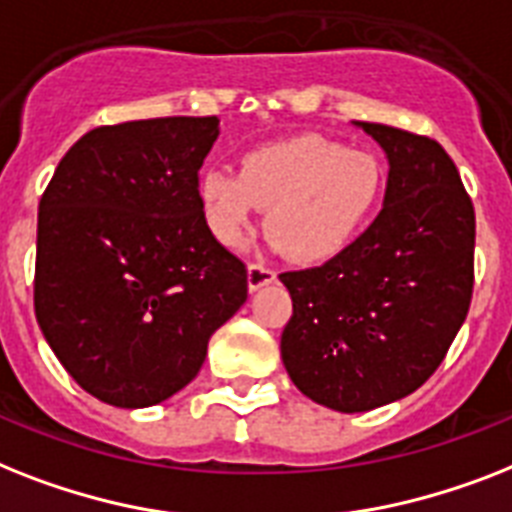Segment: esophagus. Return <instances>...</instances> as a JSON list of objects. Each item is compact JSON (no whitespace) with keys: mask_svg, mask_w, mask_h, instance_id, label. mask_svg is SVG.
Returning <instances> with one entry per match:
<instances>
[{"mask_svg":"<svg viewBox=\"0 0 512 512\" xmlns=\"http://www.w3.org/2000/svg\"><path fill=\"white\" fill-rule=\"evenodd\" d=\"M276 281V270H270L268 265L263 263H252L247 268V286H249V292H257L260 286L265 284H273Z\"/></svg>","mask_w":512,"mask_h":512,"instance_id":"obj_1","label":"esophagus"}]
</instances>
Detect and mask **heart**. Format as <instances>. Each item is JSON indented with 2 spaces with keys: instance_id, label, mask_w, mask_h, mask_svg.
<instances>
[{
  "instance_id": "heart-1",
  "label": "heart",
  "mask_w": 512,
  "mask_h": 512,
  "mask_svg": "<svg viewBox=\"0 0 512 512\" xmlns=\"http://www.w3.org/2000/svg\"><path fill=\"white\" fill-rule=\"evenodd\" d=\"M384 194L376 155L326 136H292L252 149L239 173L205 170L197 181L207 231L236 247L268 207L270 239L297 263L342 255L371 223Z\"/></svg>"
}]
</instances>
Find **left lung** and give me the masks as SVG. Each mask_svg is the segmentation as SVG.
<instances>
[{
    "label": "left lung",
    "instance_id": "obj_1",
    "mask_svg": "<svg viewBox=\"0 0 512 512\" xmlns=\"http://www.w3.org/2000/svg\"><path fill=\"white\" fill-rule=\"evenodd\" d=\"M389 160L384 210L342 255L289 270L281 360L299 392L339 413L413 394L439 368L473 294L476 215L429 136L355 123Z\"/></svg>",
    "mask_w": 512,
    "mask_h": 512
}]
</instances>
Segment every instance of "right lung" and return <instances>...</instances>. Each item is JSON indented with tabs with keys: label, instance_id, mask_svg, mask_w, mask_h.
Returning <instances> with one entry per match:
<instances>
[{
	"label": "right lung",
	"instance_id": "add662e5",
	"mask_svg": "<svg viewBox=\"0 0 512 512\" xmlns=\"http://www.w3.org/2000/svg\"><path fill=\"white\" fill-rule=\"evenodd\" d=\"M220 120L99 126L39 202L33 307L81 389L115 407L168 400L247 299V268L207 231L197 181Z\"/></svg>",
	"mask_w": 512,
	"mask_h": 512
}]
</instances>
